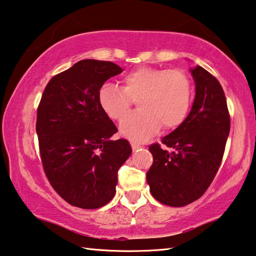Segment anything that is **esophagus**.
Wrapping results in <instances>:
<instances>
[{"mask_svg": "<svg viewBox=\"0 0 256 256\" xmlns=\"http://www.w3.org/2000/svg\"><path fill=\"white\" fill-rule=\"evenodd\" d=\"M142 145H140V144H137V142H132V150H140V148H142Z\"/></svg>", "mask_w": 256, "mask_h": 256, "instance_id": "1", "label": "esophagus"}]
</instances>
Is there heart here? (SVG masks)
I'll use <instances>...</instances> for the list:
<instances>
[{
    "instance_id": "obj_1",
    "label": "heart",
    "mask_w": 256,
    "mask_h": 256,
    "mask_svg": "<svg viewBox=\"0 0 256 256\" xmlns=\"http://www.w3.org/2000/svg\"><path fill=\"white\" fill-rule=\"evenodd\" d=\"M137 100L138 111L120 124V134L132 140H146L160 127L172 129L186 120L192 102V86L178 70L140 67L121 78V88L104 83L98 88V102L104 114L121 120Z\"/></svg>"
}]
</instances>
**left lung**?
<instances>
[{
	"mask_svg": "<svg viewBox=\"0 0 256 256\" xmlns=\"http://www.w3.org/2000/svg\"><path fill=\"white\" fill-rule=\"evenodd\" d=\"M196 96L186 120L163 144L150 146L154 162L146 176L150 191L160 204L183 207L202 196L216 176L230 135V118L218 80L201 66L191 68Z\"/></svg>",
	"mask_w": 256,
	"mask_h": 256,
	"instance_id": "8db88e82",
	"label": "left lung"
}]
</instances>
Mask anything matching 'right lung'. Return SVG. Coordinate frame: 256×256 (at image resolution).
Masks as SVG:
<instances>
[{"label":"right lung","instance_id":"obj_1","mask_svg":"<svg viewBox=\"0 0 256 256\" xmlns=\"http://www.w3.org/2000/svg\"><path fill=\"white\" fill-rule=\"evenodd\" d=\"M122 72L111 62L83 60L49 80L37 111L40 158L52 186L70 204L103 207L114 198L118 170L132 154L98 102L106 80Z\"/></svg>","mask_w":256,"mask_h":256}]
</instances>
